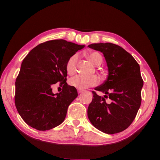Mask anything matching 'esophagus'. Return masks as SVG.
I'll use <instances>...</instances> for the list:
<instances>
[{"label":"esophagus","mask_w":160,"mask_h":160,"mask_svg":"<svg viewBox=\"0 0 160 160\" xmlns=\"http://www.w3.org/2000/svg\"><path fill=\"white\" fill-rule=\"evenodd\" d=\"M83 91H84V90H83V89H78V93H82V92H83Z\"/></svg>","instance_id":"34e87169"}]
</instances>
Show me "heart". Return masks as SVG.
<instances>
[{
    "label": "heart",
    "instance_id": "heart-1",
    "mask_svg": "<svg viewBox=\"0 0 160 160\" xmlns=\"http://www.w3.org/2000/svg\"><path fill=\"white\" fill-rule=\"evenodd\" d=\"M87 57L96 66L100 65L102 62V57L98 52H91L87 54ZM78 60V55L77 53L73 54L68 59L66 64V70L68 74L73 75L76 72ZM98 83V78L96 76H85L82 75H77L69 80L70 85L80 89H87L89 87L96 85Z\"/></svg>",
    "mask_w": 160,
    "mask_h": 160
}]
</instances>
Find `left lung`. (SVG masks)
I'll return each instance as SVG.
<instances>
[{
    "label": "left lung",
    "mask_w": 160,
    "mask_h": 160,
    "mask_svg": "<svg viewBox=\"0 0 160 160\" xmlns=\"http://www.w3.org/2000/svg\"><path fill=\"white\" fill-rule=\"evenodd\" d=\"M89 48L103 53L108 67L107 79L93 91L88 107L91 123L107 134L124 131L131 124L140 107L144 82L137 61L122 47L113 43H94Z\"/></svg>",
    "instance_id": "8db88e82"
}]
</instances>
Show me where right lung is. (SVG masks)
<instances>
[{
  "instance_id": "1",
  "label": "right lung",
  "mask_w": 160,
  "mask_h": 160,
  "mask_svg": "<svg viewBox=\"0 0 160 160\" xmlns=\"http://www.w3.org/2000/svg\"><path fill=\"white\" fill-rule=\"evenodd\" d=\"M84 45L65 40L40 44L24 58L15 86V104L22 120L38 131L60 125L68 107L78 96L75 87L66 82L68 59ZM60 82L63 91L54 94L52 87Z\"/></svg>"
}]
</instances>
